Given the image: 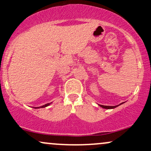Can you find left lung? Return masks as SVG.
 Wrapping results in <instances>:
<instances>
[{
  "mask_svg": "<svg viewBox=\"0 0 151 151\" xmlns=\"http://www.w3.org/2000/svg\"><path fill=\"white\" fill-rule=\"evenodd\" d=\"M121 104H123V103H121ZM119 105H120V104H119ZM119 105H118V106H119ZM118 106H103V105H100V106L102 107V108H104V109H110L116 108V107H117Z\"/></svg>",
  "mask_w": 151,
  "mask_h": 151,
  "instance_id": "obj_1",
  "label": "left lung"
}]
</instances>
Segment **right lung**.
Returning a JSON list of instances; mask_svg holds the SVG:
<instances>
[{"label":"right lung","mask_w":151,"mask_h":151,"mask_svg":"<svg viewBox=\"0 0 151 151\" xmlns=\"http://www.w3.org/2000/svg\"><path fill=\"white\" fill-rule=\"evenodd\" d=\"M50 104V103H48V104H45V105L42 106H40V107H35V109H38V108H44V107H46V106H49Z\"/></svg>","instance_id":"1"}]
</instances>
